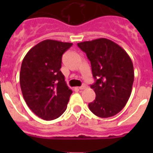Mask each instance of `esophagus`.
I'll return each mask as SVG.
<instances>
[{
  "instance_id": "esophagus-1",
  "label": "esophagus",
  "mask_w": 153,
  "mask_h": 153,
  "mask_svg": "<svg viewBox=\"0 0 153 153\" xmlns=\"http://www.w3.org/2000/svg\"><path fill=\"white\" fill-rule=\"evenodd\" d=\"M80 90H83L85 89V88H87V85H85V84H83V85H82V86H80L79 88Z\"/></svg>"
}]
</instances>
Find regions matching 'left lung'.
<instances>
[{"mask_svg":"<svg viewBox=\"0 0 153 153\" xmlns=\"http://www.w3.org/2000/svg\"><path fill=\"white\" fill-rule=\"evenodd\" d=\"M91 62L93 78L91 88L96 98L88 104L90 111L102 118H108L121 111L128 102L134 79V66L127 52L106 38L78 43Z\"/></svg>","mask_w":153,"mask_h":153,"instance_id":"left-lung-1","label":"left lung"}]
</instances>
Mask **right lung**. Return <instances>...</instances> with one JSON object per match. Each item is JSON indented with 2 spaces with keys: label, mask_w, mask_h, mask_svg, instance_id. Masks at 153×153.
<instances>
[{
  "label": "right lung",
  "mask_w": 153,
  "mask_h": 153,
  "mask_svg": "<svg viewBox=\"0 0 153 153\" xmlns=\"http://www.w3.org/2000/svg\"><path fill=\"white\" fill-rule=\"evenodd\" d=\"M73 44L44 40L28 51L22 61L19 83L28 106L38 117L51 120L67 108L72 93L61 73V58Z\"/></svg>",
  "instance_id": "1"
}]
</instances>
